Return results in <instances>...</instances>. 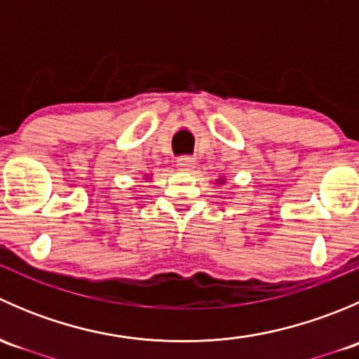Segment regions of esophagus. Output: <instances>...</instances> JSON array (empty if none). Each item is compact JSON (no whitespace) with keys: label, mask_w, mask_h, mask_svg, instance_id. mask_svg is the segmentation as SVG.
Returning <instances> with one entry per match:
<instances>
[{"label":"esophagus","mask_w":359,"mask_h":359,"mask_svg":"<svg viewBox=\"0 0 359 359\" xmlns=\"http://www.w3.org/2000/svg\"><path fill=\"white\" fill-rule=\"evenodd\" d=\"M177 168L182 170V172H191L194 168V158L180 156L177 159Z\"/></svg>","instance_id":"34e87169"}]
</instances>
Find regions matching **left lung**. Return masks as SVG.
Instances as JSON below:
<instances>
[{"label": "left lung", "mask_w": 359, "mask_h": 359, "mask_svg": "<svg viewBox=\"0 0 359 359\" xmlns=\"http://www.w3.org/2000/svg\"><path fill=\"white\" fill-rule=\"evenodd\" d=\"M219 184H224V179H222V180H220V179H219Z\"/></svg>", "instance_id": "obj_1"}]
</instances>
